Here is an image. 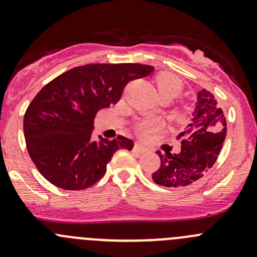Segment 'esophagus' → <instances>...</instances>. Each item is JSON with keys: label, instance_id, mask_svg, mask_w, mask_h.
Returning <instances> with one entry per match:
<instances>
[{"label": "esophagus", "instance_id": "esophagus-1", "mask_svg": "<svg viewBox=\"0 0 257 257\" xmlns=\"http://www.w3.org/2000/svg\"><path fill=\"white\" fill-rule=\"evenodd\" d=\"M134 152L139 153V154H143V153L148 152V149L145 147H143V145H142V144L136 143V144H134Z\"/></svg>", "mask_w": 257, "mask_h": 257}]
</instances>
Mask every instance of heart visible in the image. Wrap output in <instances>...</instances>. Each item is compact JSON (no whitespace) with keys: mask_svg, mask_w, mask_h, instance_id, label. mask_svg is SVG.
Returning a JSON list of instances; mask_svg holds the SVG:
<instances>
[{"mask_svg":"<svg viewBox=\"0 0 257 257\" xmlns=\"http://www.w3.org/2000/svg\"><path fill=\"white\" fill-rule=\"evenodd\" d=\"M155 84H157L158 94L159 98L168 97L170 99H174L183 90V83L181 80L175 77L172 73H160L155 77ZM178 118H181V113H177ZM162 124L160 121L155 120V119H143L137 124V131H138L139 136L142 138H149L153 133L159 131Z\"/></svg>","mask_w":257,"mask_h":257,"instance_id":"b5f03b06","label":"heart"}]
</instances>
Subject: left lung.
I'll return each instance as SVG.
<instances>
[{
  "instance_id": "obj_1",
  "label": "left lung",
  "mask_w": 257,
  "mask_h": 257,
  "mask_svg": "<svg viewBox=\"0 0 257 257\" xmlns=\"http://www.w3.org/2000/svg\"><path fill=\"white\" fill-rule=\"evenodd\" d=\"M191 123L178 136L181 150L178 154L165 152L160 167L153 173L155 184L168 188L188 186L204 177L215 164L226 137V119L216 99L209 90L198 93Z\"/></svg>"
}]
</instances>
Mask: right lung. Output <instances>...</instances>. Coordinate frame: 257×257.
<instances>
[{"instance_id":"obj_1","label":"right lung","mask_w":257,"mask_h":257,"mask_svg":"<svg viewBox=\"0 0 257 257\" xmlns=\"http://www.w3.org/2000/svg\"><path fill=\"white\" fill-rule=\"evenodd\" d=\"M154 67L141 63L85 64L74 67L37 93L23 118L31 159L49 183L64 190H83L97 183L118 149L134 143L118 136L92 139L95 114L120 99L131 80Z\"/></svg>"}]
</instances>
